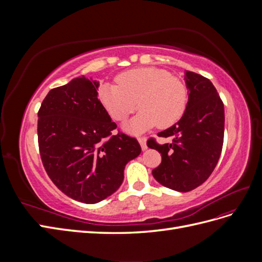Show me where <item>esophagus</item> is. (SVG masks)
<instances>
[{"label": "esophagus", "instance_id": "34e87169", "mask_svg": "<svg viewBox=\"0 0 262 262\" xmlns=\"http://www.w3.org/2000/svg\"><path fill=\"white\" fill-rule=\"evenodd\" d=\"M138 140H139V143L141 144L142 149L145 150L147 148V146H146V138L145 137H140Z\"/></svg>", "mask_w": 262, "mask_h": 262}]
</instances>
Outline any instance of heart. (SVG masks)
<instances>
[{"label": "heart", "mask_w": 262, "mask_h": 262, "mask_svg": "<svg viewBox=\"0 0 262 262\" xmlns=\"http://www.w3.org/2000/svg\"><path fill=\"white\" fill-rule=\"evenodd\" d=\"M116 82L117 85H101L98 97L108 114L120 122L125 121L139 105L141 112L125 125L130 132L144 131L156 124L168 128L185 113L187 87L166 70L132 69L119 74Z\"/></svg>", "instance_id": "obj_1"}]
</instances>
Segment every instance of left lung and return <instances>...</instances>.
Here are the masks:
<instances>
[{
	"label": "left lung",
	"instance_id": "8db88e82",
	"mask_svg": "<svg viewBox=\"0 0 262 262\" xmlns=\"http://www.w3.org/2000/svg\"><path fill=\"white\" fill-rule=\"evenodd\" d=\"M189 100L180 120L157 134L172 138L158 144L154 138L148 147L162 155V163L152 170L161 185L188 192L207 180L219 162L224 141V105L209 78L186 72Z\"/></svg>",
	"mask_w": 262,
	"mask_h": 262
}]
</instances>
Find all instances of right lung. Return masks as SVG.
<instances>
[{
    "instance_id": "1",
    "label": "right lung",
    "mask_w": 262,
    "mask_h": 262,
    "mask_svg": "<svg viewBox=\"0 0 262 262\" xmlns=\"http://www.w3.org/2000/svg\"><path fill=\"white\" fill-rule=\"evenodd\" d=\"M98 83L84 76L52 89L38 112V145L43 167L61 191L83 203L116 192L126 163L141 153L136 138L113 130L97 97Z\"/></svg>"
}]
</instances>
